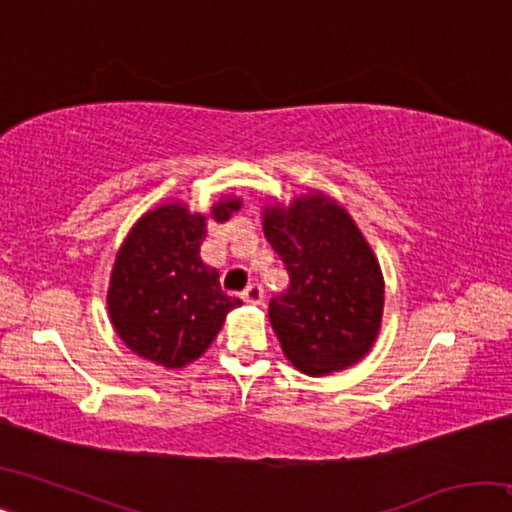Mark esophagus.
<instances>
[{
  "mask_svg": "<svg viewBox=\"0 0 512 512\" xmlns=\"http://www.w3.org/2000/svg\"><path fill=\"white\" fill-rule=\"evenodd\" d=\"M241 298H244L248 305H259V302L264 300V287L259 282L248 284V287L244 289V293H241Z\"/></svg>",
  "mask_w": 512,
  "mask_h": 512,
  "instance_id": "obj_1",
  "label": "esophagus"
}]
</instances>
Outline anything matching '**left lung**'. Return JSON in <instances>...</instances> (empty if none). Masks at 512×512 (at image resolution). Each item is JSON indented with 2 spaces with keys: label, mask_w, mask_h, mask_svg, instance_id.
Listing matches in <instances>:
<instances>
[{
  "label": "left lung",
  "mask_w": 512,
  "mask_h": 512,
  "mask_svg": "<svg viewBox=\"0 0 512 512\" xmlns=\"http://www.w3.org/2000/svg\"><path fill=\"white\" fill-rule=\"evenodd\" d=\"M266 239L289 271V289L268 302L287 359L307 375L339 372L377 339L384 282L350 214L325 196L264 214Z\"/></svg>",
  "instance_id": "1"
}]
</instances>
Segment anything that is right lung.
Listing matches in <instances>:
<instances>
[{"label": "right lung", "instance_id": "add662e5", "mask_svg": "<svg viewBox=\"0 0 512 512\" xmlns=\"http://www.w3.org/2000/svg\"><path fill=\"white\" fill-rule=\"evenodd\" d=\"M239 201L216 203L225 221ZM207 223L183 205L144 214L121 246L108 291L119 339L135 354L164 368H183L201 357L241 298L221 289L219 271L201 257Z\"/></svg>", "mask_w": 512, "mask_h": 512}]
</instances>
